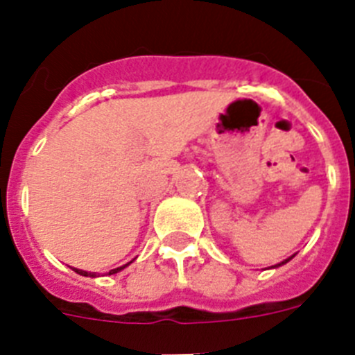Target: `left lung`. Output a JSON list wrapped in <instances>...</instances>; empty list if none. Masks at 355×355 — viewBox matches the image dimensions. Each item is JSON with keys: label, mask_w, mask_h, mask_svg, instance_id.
I'll return each instance as SVG.
<instances>
[{"label": "left lung", "mask_w": 355, "mask_h": 355, "mask_svg": "<svg viewBox=\"0 0 355 355\" xmlns=\"http://www.w3.org/2000/svg\"><path fill=\"white\" fill-rule=\"evenodd\" d=\"M293 256H295V254H293ZM293 256H290V258H286V259H284V261L277 263V265H274V266H272V268H277V266H283V265H284V263H288V261H290V259H291V258H293Z\"/></svg>", "instance_id": "obj_1"}]
</instances>
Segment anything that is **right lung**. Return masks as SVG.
<instances>
[{
	"label": "right lung",
	"instance_id": "obj_1",
	"mask_svg": "<svg viewBox=\"0 0 355 355\" xmlns=\"http://www.w3.org/2000/svg\"><path fill=\"white\" fill-rule=\"evenodd\" d=\"M128 265H131V261L130 263H126V265H122V266H117V268H114V270H110L108 272V275H112V274H117V272H121V270H124V268H126ZM72 270L76 272V274H80V275H85V277H96V272H87V270H80V268H72Z\"/></svg>",
	"mask_w": 355,
	"mask_h": 355
}]
</instances>
